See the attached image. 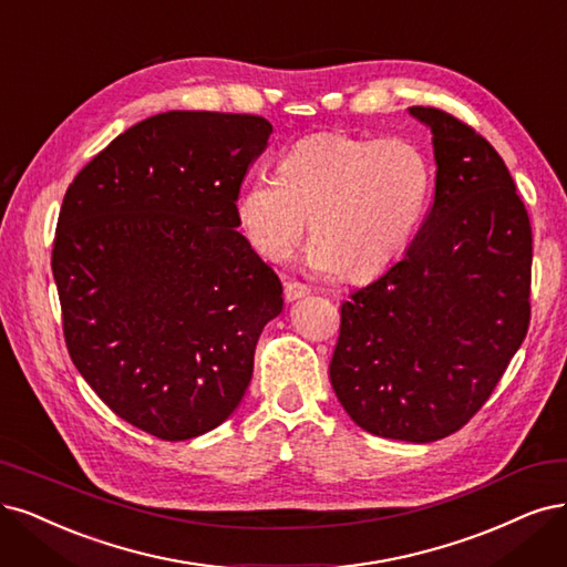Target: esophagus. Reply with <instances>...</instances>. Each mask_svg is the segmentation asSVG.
I'll return each mask as SVG.
<instances>
[{
	"label": "esophagus",
	"mask_w": 567,
	"mask_h": 567,
	"mask_svg": "<svg viewBox=\"0 0 567 567\" xmlns=\"http://www.w3.org/2000/svg\"><path fill=\"white\" fill-rule=\"evenodd\" d=\"M305 296H309V286H305V284H300V281H286V286H284V298H286V302L300 300V298H305Z\"/></svg>",
	"instance_id": "34e87169"
}]
</instances>
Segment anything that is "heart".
I'll return each instance as SVG.
<instances>
[{
	"instance_id": "obj_1",
	"label": "heart",
	"mask_w": 567,
	"mask_h": 567,
	"mask_svg": "<svg viewBox=\"0 0 567 567\" xmlns=\"http://www.w3.org/2000/svg\"><path fill=\"white\" fill-rule=\"evenodd\" d=\"M429 192L432 173L410 141L317 133L284 154L279 178L246 183L237 220L248 244L275 262L296 250L309 223L311 265L365 279L403 256Z\"/></svg>"
}]
</instances>
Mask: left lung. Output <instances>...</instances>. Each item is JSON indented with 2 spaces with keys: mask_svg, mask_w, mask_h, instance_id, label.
I'll list each match as a JSON object with an SVG mask.
<instances>
[{
  "mask_svg": "<svg viewBox=\"0 0 567 567\" xmlns=\"http://www.w3.org/2000/svg\"><path fill=\"white\" fill-rule=\"evenodd\" d=\"M408 112L434 135V204L405 256L342 302L330 384L368 434L429 443L478 413L528 333L533 231L483 135Z\"/></svg>",
  "mask_w": 567,
  "mask_h": 567,
  "instance_id": "8db88e82",
  "label": "left lung"
}]
</instances>
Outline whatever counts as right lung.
Wrapping results in <instances>:
<instances>
[{"label":"right lung","mask_w":567,"mask_h":567,"mask_svg":"<svg viewBox=\"0 0 567 567\" xmlns=\"http://www.w3.org/2000/svg\"><path fill=\"white\" fill-rule=\"evenodd\" d=\"M271 124L256 114H154L65 192L53 279L70 359L114 415L162 441L241 403L281 281L237 231V199Z\"/></svg>","instance_id":"obj_1"}]
</instances>
